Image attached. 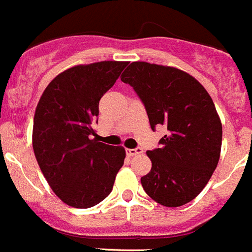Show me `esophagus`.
Listing matches in <instances>:
<instances>
[{
	"label": "esophagus",
	"mask_w": 252,
	"mask_h": 252,
	"mask_svg": "<svg viewBox=\"0 0 252 252\" xmlns=\"http://www.w3.org/2000/svg\"><path fill=\"white\" fill-rule=\"evenodd\" d=\"M126 154H127V156H136V155H140L142 154V149L141 147H136V149H127L126 150Z\"/></svg>",
	"instance_id": "obj_1"
}]
</instances>
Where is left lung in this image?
<instances>
[{
	"mask_svg": "<svg viewBox=\"0 0 252 252\" xmlns=\"http://www.w3.org/2000/svg\"><path fill=\"white\" fill-rule=\"evenodd\" d=\"M121 81L144 103L154 131L167 133L147 151L151 171L141 177L147 195L177 207L201 192L220 158L222 126L210 94L197 80L174 67L132 62Z\"/></svg>",
	"mask_w": 252,
	"mask_h": 252,
	"instance_id": "obj_1",
	"label": "left lung"
}]
</instances>
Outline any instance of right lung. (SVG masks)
I'll use <instances>...</instances> for the list:
<instances>
[{
  "instance_id": "1",
  "label": "right lung",
  "mask_w": 252,
  "mask_h": 252,
  "mask_svg": "<svg viewBox=\"0 0 252 252\" xmlns=\"http://www.w3.org/2000/svg\"><path fill=\"white\" fill-rule=\"evenodd\" d=\"M127 62L103 61L68 68L51 81L36 107L32 144L36 160L64 204L89 209L114 188L126 152L98 142V103Z\"/></svg>"
}]
</instances>
